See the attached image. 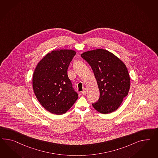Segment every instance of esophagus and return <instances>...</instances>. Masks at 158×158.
Returning <instances> with one entry per match:
<instances>
[{
    "label": "esophagus",
    "mask_w": 158,
    "mask_h": 158,
    "mask_svg": "<svg viewBox=\"0 0 158 158\" xmlns=\"http://www.w3.org/2000/svg\"><path fill=\"white\" fill-rule=\"evenodd\" d=\"M86 93H87V91H86V89H84V90L82 92V94H84V95H85Z\"/></svg>",
    "instance_id": "1"
}]
</instances>
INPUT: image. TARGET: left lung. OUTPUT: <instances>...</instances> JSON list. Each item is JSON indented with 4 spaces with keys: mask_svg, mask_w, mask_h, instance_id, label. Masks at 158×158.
<instances>
[{
    "mask_svg": "<svg viewBox=\"0 0 158 158\" xmlns=\"http://www.w3.org/2000/svg\"><path fill=\"white\" fill-rule=\"evenodd\" d=\"M81 56L91 66L100 90V98L92 104L93 108L102 114L116 110L130 90V74L126 65L105 49L89 50Z\"/></svg>",
    "mask_w": 158,
    "mask_h": 158,
    "instance_id": "8db88e82",
    "label": "left lung"
}]
</instances>
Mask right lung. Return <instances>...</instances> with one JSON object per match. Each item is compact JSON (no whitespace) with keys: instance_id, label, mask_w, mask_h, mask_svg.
Here are the masks:
<instances>
[{"instance_id":"1","label":"right lung","mask_w":158,"mask_h":158,"mask_svg":"<svg viewBox=\"0 0 158 158\" xmlns=\"http://www.w3.org/2000/svg\"><path fill=\"white\" fill-rule=\"evenodd\" d=\"M76 53L71 49L53 50L42 58L34 70V92L42 106L50 113H66L78 97L67 72Z\"/></svg>"}]
</instances>
